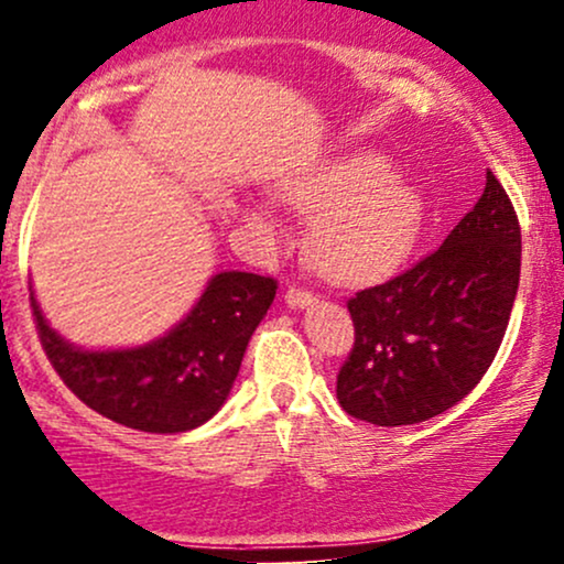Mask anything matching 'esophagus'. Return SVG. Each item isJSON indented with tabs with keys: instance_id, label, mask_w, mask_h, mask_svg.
<instances>
[{
	"instance_id": "34e87169",
	"label": "esophagus",
	"mask_w": 564,
	"mask_h": 564,
	"mask_svg": "<svg viewBox=\"0 0 564 564\" xmlns=\"http://www.w3.org/2000/svg\"><path fill=\"white\" fill-rule=\"evenodd\" d=\"M283 300H286L291 310H307L318 302L315 300V294H310V291H304V289H289L286 294H283Z\"/></svg>"
}]
</instances>
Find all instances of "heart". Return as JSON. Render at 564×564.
<instances>
[{
  "label": "heart",
  "mask_w": 564,
  "mask_h": 564,
  "mask_svg": "<svg viewBox=\"0 0 564 564\" xmlns=\"http://www.w3.org/2000/svg\"><path fill=\"white\" fill-rule=\"evenodd\" d=\"M278 198L310 219V260L334 283H371L394 273L416 249L426 200L384 153L352 151L291 172ZM243 223L275 243L278 228L260 204H243Z\"/></svg>",
  "instance_id": "b5f03b06"
}]
</instances>
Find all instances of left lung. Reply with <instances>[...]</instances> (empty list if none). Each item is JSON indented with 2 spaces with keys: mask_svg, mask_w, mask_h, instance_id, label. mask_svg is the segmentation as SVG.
Returning <instances> with one entry per match:
<instances>
[{
  "mask_svg": "<svg viewBox=\"0 0 564 564\" xmlns=\"http://www.w3.org/2000/svg\"><path fill=\"white\" fill-rule=\"evenodd\" d=\"M522 238L494 172L435 254L347 302L355 347L336 377L349 416L419 424L475 390L494 364L520 286Z\"/></svg>",
  "mask_w": 564,
  "mask_h": 564,
  "instance_id": "1",
  "label": "left lung"
}]
</instances>
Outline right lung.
<instances>
[{"label":"right lung","instance_id":"obj_1","mask_svg":"<svg viewBox=\"0 0 564 564\" xmlns=\"http://www.w3.org/2000/svg\"><path fill=\"white\" fill-rule=\"evenodd\" d=\"M273 278L223 270L166 334L145 345L87 349L57 334L31 289L36 332L70 392L129 430H196L225 405L251 334L275 300Z\"/></svg>","mask_w":564,"mask_h":564}]
</instances>
